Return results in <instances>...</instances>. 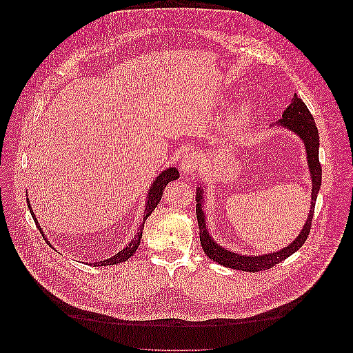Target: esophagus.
Here are the masks:
<instances>
[{
    "label": "esophagus",
    "instance_id": "1",
    "mask_svg": "<svg viewBox=\"0 0 353 353\" xmlns=\"http://www.w3.org/2000/svg\"><path fill=\"white\" fill-rule=\"evenodd\" d=\"M199 168V158L192 150H188V152L182 157V162H181V170L182 172L188 175L192 174L195 171H198Z\"/></svg>",
    "mask_w": 353,
    "mask_h": 353
}]
</instances>
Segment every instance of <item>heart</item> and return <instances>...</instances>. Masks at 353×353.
Wrapping results in <instances>:
<instances>
[{
    "mask_svg": "<svg viewBox=\"0 0 353 353\" xmlns=\"http://www.w3.org/2000/svg\"><path fill=\"white\" fill-rule=\"evenodd\" d=\"M253 110H254L253 100H250V99L241 100V102H239L236 106L231 109L230 125L232 128L244 126L248 122L250 116H251V113H253Z\"/></svg>",
    "mask_w": 353,
    "mask_h": 353,
    "instance_id": "b5f03b06",
    "label": "heart"
}]
</instances>
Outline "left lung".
Returning a JSON list of instances; mask_svg holds the SVG:
<instances>
[{
  "label": "left lung",
  "instance_id": "1",
  "mask_svg": "<svg viewBox=\"0 0 353 353\" xmlns=\"http://www.w3.org/2000/svg\"><path fill=\"white\" fill-rule=\"evenodd\" d=\"M274 125L286 128L292 130L293 133L301 139L306 148V157H307V166L310 171L312 178V203H310V211L307 215V220L301 228L300 234L290 243L288 247H284L279 251H273V253L261 254V256H248V254H240L236 251L227 250L225 247L218 244L208 231L207 225V216L204 212V188L198 183V188L195 192V201H196V220L199 227V240L201 245H203L204 253L208 256L210 260L216 261L228 268H234V270H243V272H261L272 268L273 265L279 264L280 261L286 260L293 253L305 244L306 239L309 237L313 212H314V204L316 198L322 185V168L321 162H319V132L316 128V123L313 121V116L309 112L307 106L303 103V100L299 99L297 94L292 99V103L284 110L281 119L277 121ZM273 126V125H272Z\"/></svg>",
  "mask_w": 353,
  "mask_h": 353
}]
</instances>
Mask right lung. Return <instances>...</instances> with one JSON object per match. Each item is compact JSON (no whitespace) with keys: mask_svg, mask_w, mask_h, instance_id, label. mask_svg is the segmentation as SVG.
I'll return each mask as SVG.
<instances>
[{"mask_svg":"<svg viewBox=\"0 0 353 353\" xmlns=\"http://www.w3.org/2000/svg\"><path fill=\"white\" fill-rule=\"evenodd\" d=\"M178 178H179V172H178L176 168H166L165 171H162V172L155 178V181L152 182V185H150V188H149V191H148L146 201H145V216H143V220H142V223H141V225H139V228H138V232L135 234V236H133V239L129 241V244H128L123 250L117 251V253H116L114 256H112V257H109V259H106V260H103V261L90 263V265H113V264H117V263H123V261L129 260L133 254H135L138 247H139V244H141V239H142V232H143V225H145L146 218H148L150 214H152V211H154V210L157 208V205L159 204V201H161V198H162V192H163L165 187H166L168 183H170L171 181H175V179H178ZM27 204H28L30 212H31V215H32V220H34L36 225L39 227L40 232L43 234L44 240H47V239H46V234L43 232V228L39 225V221H37V218H36L34 212H32V210H31L30 201H27ZM47 244L52 245V244H50V241H47ZM52 247H53V245H52Z\"/></svg>","mask_w":353,"mask_h":353,"instance_id":"add662e5","label":"right lung"}]
</instances>
